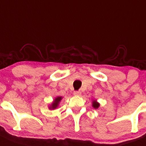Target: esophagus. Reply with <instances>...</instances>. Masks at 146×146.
I'll return each instance as SVG.
<instances>
[{
	"mask_svg": "<svg viewBox=\"0 0 146 146\" xmlns=\"http://www.w3.org/2000/svg\"><path fill=\"white\" fill-rule=\"evenodd\" d=\"M74 95L75 96H80L82 95V92L80 91H75L74 92Z\"/></svg>",
	"mask_w": 146,
	"mask_h": 146,
	"instance_id": "esophagus-1",
	"label": "esophagus"
}]
</instances>
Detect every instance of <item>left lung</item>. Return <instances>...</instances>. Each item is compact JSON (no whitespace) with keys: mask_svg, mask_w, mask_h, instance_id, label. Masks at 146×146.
Instances as JSON below:
<instances>
[{"mask_svg":"<svg viewBox=\"0 0 146 146\" xmlns=\"http://www.w3.org/2000/svg\"><path fill=\"white\" fill-rule=\"evenodd\" d=\"M92 107L94 108H95V109H98V108L100 107V103L96 100H93L92 102Z\"/></svg>","mask_w":146,"mask_h":146,"instance_id":"obj_1","label":"left lung"}]
</instances>
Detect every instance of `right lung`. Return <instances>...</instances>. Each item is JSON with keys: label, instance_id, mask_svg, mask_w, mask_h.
<instances>
[{"label": "right lung", "instance_id": "right-lung-1", "mask_svg": "<svg viewBox=\"0 0 146 146\" xmlns=\"http://www.w3.org/2000/svg\"><path fill=\"white\" fill-rule=\"evenodd\" d=\"M62 99V97H56V98H55V99L54 100L53 102H51V105L48 106V109L52 110H55L56 108H57L59 105V102H61Z\"/></svg>", "mask_w": 146, "mask_h": 146}]
</instances>
